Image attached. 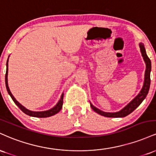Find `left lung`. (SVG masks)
Wrapping results in <instances>:
<instances>
[{
  "label": "left lung",
  "mask_w": 156,
  "mask_h": 156,
  "mask_svg": "<svg viewBox=\"0 0 156 156\" xmlns=\"http://www.w3.org/2000/svg\"><path fill=\"white\" fill-rule=\"evenodd\" d=\"M139 48H140V51L141 53V55H142L143 58H144V62L146 64V70L145 74H144V85H143L142 89L139 93V94L132 101H130L125 108H123L119 112H114V113H110V112H105L103 111L100 110V109L94 107L92 103H90V105L92 108L94 112L98 113V114H101L102 116H104L106 117H124L130 114L135 110L136 108L139 106V105L142 103V101L145 99V98L147 95L148 92L150 89V71H151V62L150 59L148 58L147 55L146 53L145 48H144V44L139 43Z\"/></svg>",
  "instance_id": "8db88e82"
}]
</instances>
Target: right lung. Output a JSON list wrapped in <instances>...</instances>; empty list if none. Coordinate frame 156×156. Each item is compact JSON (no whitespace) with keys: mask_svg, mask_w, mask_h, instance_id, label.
I'll use <instances>...</instances> for the list:
<instances>
[{"mask_svg":"<svg viewBox=\"0 0 156 156\" xmlns=\"http://www.w3.org/2000/svg\"><path fill=\"white\" fill-rule=\"evenodd\" d=\"M9 59V58H8ZM8 62L9 60H7L6 62V76H5V81H6V89L7 92H8L9 94L11 96L12 99L13 100V101L15 102V103L17 106L20 108V110L25 113V114H27L28 116H31V117H51V116L55 115V114H57L58 112H60V110L62 108V105H63V98H64V94H62L61 96L60 100L58 101L57 104L55 105L53 108H52L51 109L48 111H44V112H33V111H30L28 109H27L26 108H25L23 105H22L20 103H19L17 100L15 99V97L12 95V92H10V89L9 88L8 86Z\"/></svg>","mask_w":156,"mask_h":156,"instance_id":"obj_1","label":"right lung"}]
</instances>
